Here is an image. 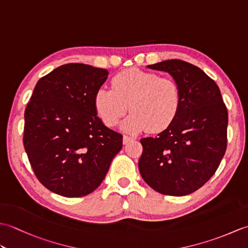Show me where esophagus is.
<instances>
[{
	"mask_svg": "<svg viewBox=\"0 0 248 248\" xmlns=\"http://www.w3.org/2000/svg\"><path fill=\"white\" fill-rule=\"evenodd\" d=\"M135 139L134 138H132V136H128V135H124V145H127L128 143H130V141H132V140H134Z\"/></svg>",
	"mask_w": 248,
	"mask_h": 248,
	"instance_id": "1",
	"label": "esophagus"
}]
</instances>
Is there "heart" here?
I'll list each match as a JSON object with an SVG mask.
<instances>
[{
    "mask_svg": "<svg viewBox=\"0 0 248 248\" xmlns=\"http://www.w3.org/2000/svg\"><path fill=\"white\" fill-rule=\"evenodd\" d=\"M93 104L98 117L108 127H115L130 108L132 113L123 124L124 131L161 132L176 120L182 97L180 87L171 78L129 69L113 78L112 88L100 87Z\"/></svg>",
    "mask_w": 248,
    "mask_h": 248,
    "instance_id": "obj_1",
    "label": "heart"
}]
</instances>
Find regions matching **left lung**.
Returning a JSON list of instances; mask_svg holds the SVG:
<instances>
[{
    "label": "left lung",
    "instance_id": "obj_1",
    "mask_svg": "<svg viewBox=\"0 0 248 248\" xmlns=\"http://www.w3.org/2000/svg\"><path fill=\"white\" fill-rule=\"evenodd\" d=\"M148 68L173 78L180 87L182 107L166 130L140 140L139 170L155 191L184 196L207 183L222 162L227 148V108L217 83L200 68L181 60Z\"/></svg>",
    "mask_w": 248,
    "mask_h": 248
}]
</instances>
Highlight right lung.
Segmentation results:
<instances>
[{
  "label": "right lung",
  "mask_w": 248,
  "mask_h": 248,
  "mask_svg": "<svg viewBox=\"0 0 248 248\" xmlns=\"http://www.w3.org/2000/svg\"><path fill=\"white\" fill-rule=\"evenodd\" d=\"M108 75L72 62L36 84L24 112L23 145L35 176L51 192L91 194L123 148V135L105 127L94 109V93Z\"/></svg>",
  "instance_id": "add662e5"
}]
</instances>
